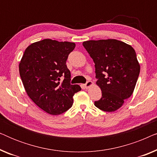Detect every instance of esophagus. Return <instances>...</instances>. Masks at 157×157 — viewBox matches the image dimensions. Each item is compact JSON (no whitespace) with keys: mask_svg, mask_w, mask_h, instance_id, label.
I'll use <instances>...</instances> for the list:
<instances>
[{"mask_svg":"<svg viewBox=\"0 0 157 157\" xmlns=\"http://www.w3.org/2000/svg\"><path fill=\"white\" fill-rule=\"evenodd\" d=\"M93 85H94V83L91 81H87L86 83L85 84V86H86V88H87V89H88V88L91 87V86H93Z\"/></svg>","mask_w":157,"mask_h":157,"instance_id":"1","label":"esophagus"}]
</instances>
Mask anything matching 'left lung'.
Returning <instances> with one entry per match:
<instances>
[{
	"label": "left lung",
	"mask_w": 157,
	"mask_h": 157,
	"mask_svg": "<svg viewBox=\"0 0 157 157\" xmlns=\"http://www.w3.org/2000/svg\"><path fill=\"white\" fill-rule=\"evenodd\" d=\"M83 46L95 63L96 83L102 93L94 105L106 112L117 111L132 95L140 72L134 49L117 39L86 40Z\"/></svg>",
	"instance_id": "obj_1"
}]
</instances>
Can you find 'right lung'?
Instances as JSON below:
<instances>
[{
  "label": "right lung",
  "instance_id": "1",
  "mask_svg": "<svg viewBox=\"0 0 157 157\" xmlns=\"http://www.w3.org/2000/svg\"><path fill=\"white\" fill-rule=\"evenodd\" d=\"M76 44L44 39L25 50L19 63V73L28 96L37 106L51 115L61 114L72 106L78 85L70 83L66 66L68 56ZM64 77L60 82V77Z\"/></svg>",
  "mask_w": 157,
  "mask_h": 157
}]
</instances>
